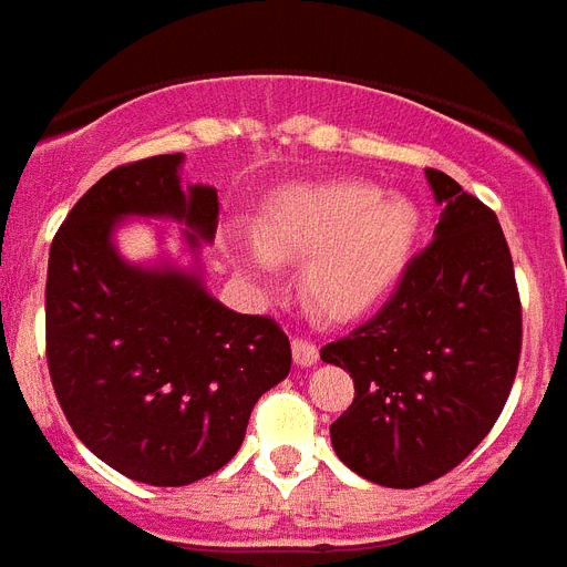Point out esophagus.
Here are the masks:
<instances>
[{"instance_id": "esophagus-1", "label": "esophagus", "mask_w": 567, "mask_h": 567, "mask_svg": "<svg viewBox=\"0 0 567 567\" xmlns=\"http://www.w3.org/2000/svg\"><path fill=\"white\" fill-rule=\"evenodd\" d=\"M291 349H293V363H297V367H315V363L320 361V349H317L311 340L293 338Z\"/></svg>"}]
</instances>
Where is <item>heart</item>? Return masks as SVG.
I'll return each mask as SVG.
<instances>
[{
    "label": "heart",
    "instance_id": "1",
    "mask_svg": "<svg viewBox=\"0 0 567 567\" xmlns=\"http://www.w3.org/2000/svg\"><path fill=\"white\" fill-rule=\"evenodd\" d=\"M419 236L408 197L381 195L375 183L329 179L293 188L256 224L259 247H236V261L256 282L274 265H302V293L329 320H355L381 306L402 279Z\"/></svg>",
    "mask_w": 567,
    "mask_h": 567
}]
</instances>
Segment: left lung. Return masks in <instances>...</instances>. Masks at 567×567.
<instances>
[{
	"label": "left lung",
	"mask_w": 567,
	"mask_h": 567,
	"mask_svg": "<svg viewBox=\"0 0 567 567\" xmlns=\"http://www.w3.org/2000/svg\"><path fill=\"white\" fill-rule=\"evenodd\" d=\"M443 215L388 306L320 349L347 370L355 399L331 422L352 472L413 489L463 463L498 422L522 355L513 256L489 206L425 168Z\"/></svg>",
	"instance_id": "obj_1"
}]
</instances>
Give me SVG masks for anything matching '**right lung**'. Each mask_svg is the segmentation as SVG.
I'll return each mask as SVG.
<instances>
[{"mask_svg":"<svg viewBox=\"0 0 567 567\" xmlns=\"http://www.w3.org/2000/svg\"><path fill=\"white\" fill-rule=\"evenodd\" d=\"M183 154L113 168L58 229L45 279V361L78 440L124 477L186 486L241 449L252 404L291 372L270 317L238 315L197 270L118 256V220L172 218L212 241L218 192L179 186Z\"/></svg>","mask_w":567,"mask_h":567,"instance_id":"obj_1","label":"right lung"}]
</instances>
